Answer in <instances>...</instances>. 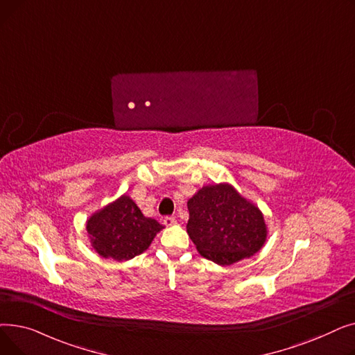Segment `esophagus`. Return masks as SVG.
<instances>
[{
  "label": "esophagus",
  "instance_id": "obj_1",
  "mask_svg": "<svg viewBox=\"0 0 355 355\" xmlns=\"http://www.w3.org/2000/svg\"><path fill=\"white\" fill-rule=\"evenodd\" d=\"M177 223V220H175V217H170V216H166V217H164V225L166 226V227H170V226H174Z\"/></svg>",
  "mask_w": 355,
  "mask_h": 355
}]
</instances>
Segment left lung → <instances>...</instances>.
<instances>
[{"instance_id": "8db88e82", "label": "left lung", "mask_w": 355, "mask_h": 355, "mask_svg": "<svg viewBox=\"0 0 355 355\" xmlns=\"http://www.w3.org/2000/svg\"><path fill=\"white\" fill-rule=\"evenodd\" d=\"M187 206V233L198 253L214 263L233 265L265 245L268 230L262 211L230 184L202 187Z\"/></svg>"}]
</instances>
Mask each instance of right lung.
<instances>
[{"label":"right lung","mask_w":355,"mask_h":355,"mask_svg":"<svg viewBox=\"0 0 355 355\" xmlns=\"http://www.w3.org/2000/svg\"><path fill=\"white\" fill-rule=\"evenodd\" d=\"M162 225L145 217L128 196L93 214L86 225L90 243L102 257L129 260L145 252Z\"/></svg>","instance_id":"1"}]
</instances>
